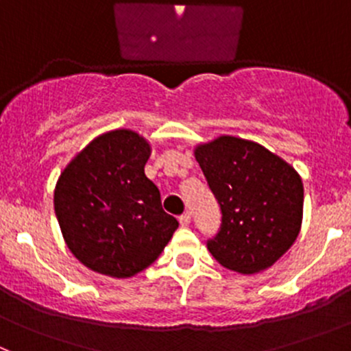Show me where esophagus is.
I'll return each mask as SVG.
<instances>
[{
  "mask_svg": "<svg viewBox=\"0 0 351 351\" xmlns=\"http://www.w3.org/2000/svg\"><path fill=\"white\" fill-rule=\"evenodd\" d=\"M180 224L183 226V228H185V226H189L190 224V221H192V215L189 214V212H186V214H183V215H180Z\"/></svg>",
  "mask_w": 351,
  "mask_h": 351,
  "instance_id": "obj_1",
  "label": "esophagus"
}]
</instances>
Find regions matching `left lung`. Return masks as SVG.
<instances>
[{"label": "left lung", "instance_id": "left-lung-1", "mask_svg": "<svg viewBox=\"0 0 351 351\" xmlns=\"http://www.w3.org/2000/svg\"><path fill=\"white\" fill-rule=\"evenodd\" d=\"M195 159L222 212L221 229L207 241L212 256L244 275L270 268L299 236V173L267 147L232 136L198 144Z\"/></svg>", "mask_w": 351, "mask_h": 351}]
</instances>
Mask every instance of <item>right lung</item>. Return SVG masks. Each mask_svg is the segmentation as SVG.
Masks as SVG:
<instances>
[{
	"label": "right lung",
	"instance_id": "right-lung-1",
	"mask_svg": "<svg viewBox=\"0 0 351 351\" xmlns=\"http://www.w3.org/2000/svg\"><path fill=\"white\" fill-rule=\"evenodd\" d=\"M151 144L129 129L95 137L71 159L54 210L71 253L90 270L129 278L154 263L178 228L144 173Z\"/></svg>",
	"mask_w": 351,
	"mask_h": 351
}]
</instances>
